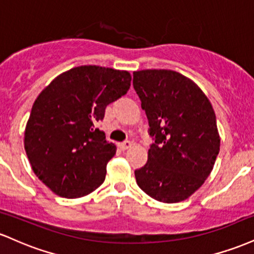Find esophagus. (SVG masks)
Returning a JSON list of instances; mask_svg holds the SVG:
<instances>
[{
  "label": "esophagus",
  "mask_w": 254,
  "mask_h": 254,
  "mask_svg": "<svg viewBox=\"0 0 254 254\" xmlns=\"http://www.w3.org/2000/svg\"><path fill=\"white\" fill-rule=\"evenodd\" d=\"M121 148L123 150H127V149H129V148H131V145H132V142L131 141H124V142H122L121 144Z\"/></svg>",
  "instance_id": "esophagus-1"
}]
</instances>
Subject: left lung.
I'll return each instance as SVG.
<instances>
[{
  "instance_id": "obj_1",
  "label": "left lung",
  "mask_w": 254,
  "mask_h": 254,
  "mask_svg": "<svg viewBox=\"0 0 254 254\" xmlns=\"http://www.w3.org/2000/svg\"><path fill=\"white\" fill-rule=\"evenodd\" d=\"M132 84L154 141L147 164L135 171L137 185L159 202H182L203 185L220 151L214 109L202 89L177 71H133Z\"/></svg>"
}]
</instances>
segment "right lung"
<instances>
[{
  "label": "right lung",
  "mask_w": 254,
  "mask_h": 254,
  "mask_svg": "<svg viewBox=\"0 0 254 254\" xmlns=\"http://www.w3.org/2000/svg\"><path fill=\"white\" fill-rule=\"evenodd\" d=\"M129 71L81 65L55 78L34 101L25 150L34 174L61 197L89 194L104 183L116 145L95 127L130 88Z\"/></svg>",
  "instance_id": "add662e5"
}]
</instances>
